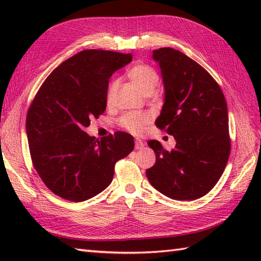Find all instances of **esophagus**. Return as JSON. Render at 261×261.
<instances>
[{
	"label": "esophagus",
	"instance_id": "1",
	"mask_svg": "<svg viewBox=\"0 0 261 261\" xmlns=\"http://www.w3.org/2000/svg\"><path fill=\"white\" fill-rule=\"evenodd\" d=\"M143 147H145V142H143L140 139H137L136 140V149H137V150H140V149H142Z\"/></svg>",
	"mask_w": 261,
	"mask_h": 261
}]
</instances>
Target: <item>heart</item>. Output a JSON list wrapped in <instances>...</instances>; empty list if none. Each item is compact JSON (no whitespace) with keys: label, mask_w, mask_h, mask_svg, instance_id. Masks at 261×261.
Segmentation results:
<instances>
[{"label":"heart","mask_w":261,"mask_h":261,"mask_svg":"<svg viewBox=\"0 0 261 261\" xmlns=\"http://www.w3.org/2000/svg\"><path fill=\"white\" fill-rule=\"evenodd\" d=\"M129 77L134 85L146 96L151 95L159 84L157 70L146 64H139L132 67L129 71ZM116 87H118L116 82L110 85L109 98L113 95ZM149 122H150V115L148 113H126L120 119L119 124L131 134L141 135Z\"/></svg>","instance_id":"heart-1"}]
</instances>
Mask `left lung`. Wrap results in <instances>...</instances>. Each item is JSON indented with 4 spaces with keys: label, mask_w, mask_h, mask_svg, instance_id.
I'll list each match as a JSON object with an SVG mask.
<instances>
[{
    "label": "left lung",
    "mask_w": 261,
    "mask_h": 261,
    "mask_svg": "<svg viewBox=\"0 0 261 261\" xmlns=\"http://www.w3.org/2000/svg\"><path fill=\"white\" fill-rule=\"evenodd\" d=\"M152 53L166 91L156 126L173 136L176 146L166 150L159 141H148L156 164L146 175L164 195L193 201L212 190L228 164V108L218 83L195 60L173 48Z\"/></svg>",
    "instance_id": "left-lung-1"
}]
</instances>
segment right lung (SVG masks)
Masks as SVG:
<instances>
[{"mask_svg":"<svg viewBox=\"0 0 261 261\" xmlns=\"http://www.w3.org/2000/svg\"><path fill=\"white\" fill-rule=\"evenodd\" d=\"M131 60V54L83 50L54 69L32 99L25 122L31 160L57 196L82 202L97 195L112 181L115 163L134 150L126 132L98 140L84 131L107 109L110 77Z\"/></svg>","mask_w":261,"mask_h":261,"instance_id":"1","label":"right lung"}]
</instances>
